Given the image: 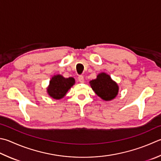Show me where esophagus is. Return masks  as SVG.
Instances as JSON below:
<instances>
[{
	"instance_id": "esophagus-1",
	"label": "esophagus",
	"mask_w": 161,
	"mask_h": 161,
	"mask_svg": "<svg viewBox=\"0 0 161 161\" xmlns=\"http://www.w3.org/2000/svg\"><path fill=\"white\" fill-rule=\"evenodd\" d=\"M78 81H79L80 83H84V77H83V75H78Z\"/></svg>"
}]
</instances>
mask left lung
Masks as SVG:
<instances>
[{
	"mask_svg": "<svg viewBox=\"0 0 161 161\" xmlns=\"http://www.w3.org/2000/svg\"><path fill=\"white\" fill-rule=\"evenodd\" d=\"M90 84L97 95L105 101L113 99L118 92V85L105 73L99 74L96 79L90 82Z\"/></svg>",
	"mask_w": 161,
	"mask_h": 161,
	"instance_id": "left-lung-1",
	"label": "left lung"
}]
</instances>
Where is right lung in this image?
<instances>
[{"mask_svg":"<svg viewBox=\"0 0 161 161\" xmlns=\"http://www.w3.org/2000/svg\"><path fill=\"white\" fill-rule=\"evenodd\" d=\"M74 83L75 80L74 78L69 77L65 78L61 75H54L50 81L47 92L54 99H62Z\"/></svg>","mask_w":161,"mask_h":161,"instance_id":"1","label":"right lung"}]
</instances>
